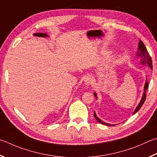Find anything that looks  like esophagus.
<instances>
[{
	"label": "esophagus",
	"mask_w": 157,
	"mask_h": 157,
	"mask_svg": "<svg viewBox=\"0 0 157 157\" xmlns=\"http://www.w3.org/2000/svg\"><path fill=\"white\" fill-rule=\"evenodd\" d=\"M85 84L86 85V86H89V85H91L93 83V78L90 75H87L86 76V78H85Z\"/></svg>",
	"instance_id": "34e87169"
}]
</instances>
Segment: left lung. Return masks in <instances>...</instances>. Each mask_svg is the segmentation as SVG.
Returning <instances> with one entry per match:
<instances>
[{"mask_svg":"<svg viewBox=\"0 0 157 157\" xmlns=\"http://www.w3.org/2000/svg\"><path fill=\"white\" fill-rule=\"evenodd\" d=\"M138 52H137V56H138L139 57H141L142 59H141V63H142V64L144 65H145V63L149 66V67L152 69V59H151V57L150 56L149 53H148V52L146 48H145V46L144 45V43L142 42L141 40L139 41V47H138ZM147 87H148V83L147 81L146 80V81H145V86H144V94H143V97L141 98V101H140V103H139V105H137V107L135 109V110H134V112H133V114H136L137 112H138L140 109H141V108L142 107V105H144V103L145 102V98H146V90L147 89ZM94 96L96 97V98H97V94L94 92ZM94 117H95V119H97V121L98 122H99L100 123H101V124L103 125H108V126H114V125H111V124H108V123H106L105 122H103V121H101L99 118H98L97 114H96L95 112H94Z\"/></svg>","mask_w":157,"mask_h":157,"instance_id":"obj_1","label":"left lung"}]
</instances>
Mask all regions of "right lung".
Here are the masks:
<instances>
[{
    "instance_id": "right-lung-1",
    "label": "right lung",
    "mask_w": 157,
    "mask_h": 157,
    "mask_svg": "<svg viewBox=\"0 0 157 157\" xmlns=\"http://www.w3.org/2000/svg\"><path fill=\"white\" fill-rule=\"evenodd\" d=\"M34 35L36 36H40V37H46L48 36L47 34H43V33H36V34H34Z\"/></svg>"
}]
</instances>
